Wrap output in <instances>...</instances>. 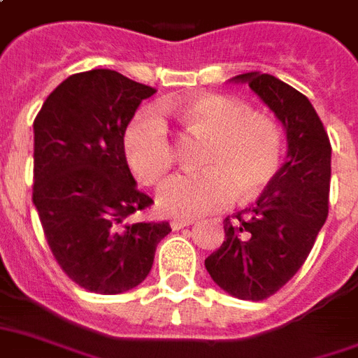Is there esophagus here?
I'll return each instance as SVG.
<instances>
[{
  "mask_svg": "<svg viewBox=\"0 0 358 358\" xmlns=\"http://www.w3.org/2000/svg\"><path fill=\"white\" fill-rule=\"evenodd\" d=\"M192 222H194V220L190 219H173L171 220V228H173V230H181V228L185 227H190Z\"/></svg>",
  "mask_w": 358,
  "mask_h": 358,
  "instance_id": "34e87169",
  "label": "esophagus"
}]
</instances>
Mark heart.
Returning <instances> with one entry per match:
<instances>
[{
	"instance_id": "heart-1",
	"label": "heart",
	"mask_w": 358,
	"mask_h": 358,
	"mask_svg": "<svg viewBox=\"0 0 358 358\" xmlns=\"http://www.w3.org/2000/svg\"><path fill=\"white\" fill-rule=\"evenodd\" d=\"M185 130L209 139L200 157L201 171L169 179L158 190V208L177 219H194L224 208L238 196L249 201L278 176L283 141L270 118L252 115L240 101L203 94L168 106ZM124 155L131 173L155 185L176 162L168 124L157 111H141L126 126Z\"/></svg>"
}]
</instances>
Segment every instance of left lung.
<instances>
[{
    "label": "left lung",
    "instance_id": "8db88e82",
    "mask_svg": "<svg viewBox=\"0 0 358 358\" xmlns=\"http://www.w3.org/2000/svg\"><path fill=\"white\" fill-rule=\"evenodd\" d=\"M247 83L287 134V160L255 206L224 219V241L206 259L222 291L241 300L275 294L308 259L329 217L330 147L310 99L278 77L236 75Z\"/></svg>",
    "mask_w": 358,
    "mask_h": 358
}]
</instances>
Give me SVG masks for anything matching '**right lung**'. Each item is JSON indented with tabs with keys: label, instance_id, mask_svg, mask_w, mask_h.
<instances>
[{
	"label": "right lung",
	"instance_id": "obj_1",
	"mask_svg": "<svg viewBox=\"0 0 358 358\" xmlns=\"http://www.w3.org/2000/svg\"><path fill=\"white\" fill-rule=\"evenodd\" d=\"M157 92L111 69L67 77L34 120V206L56 262L98 294L138 287L169 222H134L152 203L126 162V126Z\"/></svg>",
	"mask_w": 358,
	"mask_h": 358
}]
</instances>
